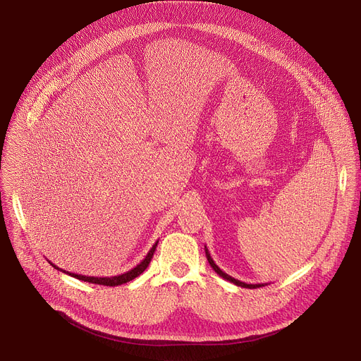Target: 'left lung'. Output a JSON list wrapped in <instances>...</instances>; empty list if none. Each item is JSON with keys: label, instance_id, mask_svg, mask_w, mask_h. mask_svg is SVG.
<instances>
[{"label": "left lung", "instance_id": "left-lung-1", "mask_svg": "<svg viewBox=\"0 0 361 361\" xmlns=\"http://www.w3.org/2000/svg\"><path fill=\"white\" fill-rule=\"evenodd\" d=\"M204 250H205V255H207V260H209V263H210V266L213 267V270L220 276V277H223L224 280H227V281H230V283H233V284H235V286H238V287H243V288H259V287H264V286H267V283H259V284H247V283H244V281H240V280H237V279H234V277H231V276H228L227 273H224L216 263H214V260L212 259V255H210V251H209V248H207V245H204Z\"/></svg>", "mask_w": 361, "mask_h": 361}]
</instances>
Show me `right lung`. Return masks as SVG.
Instances as JSON below:
<instances>
[{
	"instance_id": "1",
	"label": "right lung",
	"mask_w": 361,
	"mask_h": 361,
	"mask_svg": "<svg viewBox=\"0 0 361 361\" xmlns=\"http://www.w3.org/2000/svg\"><path fill=\"white\" fill-rule=\"evenodd\" d=\"M157 243H159V241H157ZM157 243L151 247V250H149V251L147 252V255H145V259H144L140 264H137L133 270H130V271H127V273H124V274H120V276H114V277H88V276H81V274H75V273L66 271V270L57 267L56 264L49 263V262H48V263H49L51 266H53L54 269H57L59 271H63V273H66V274H68V276H71V277H74V279H78V280H82V281H87V283H92V284L116 287V286H121V284H124V283H128V281L134 280L135 277H138V276L148 267V264H149V262H151V259H152V255H154V251H156Z\"/></svg>"
}]
</instances>
